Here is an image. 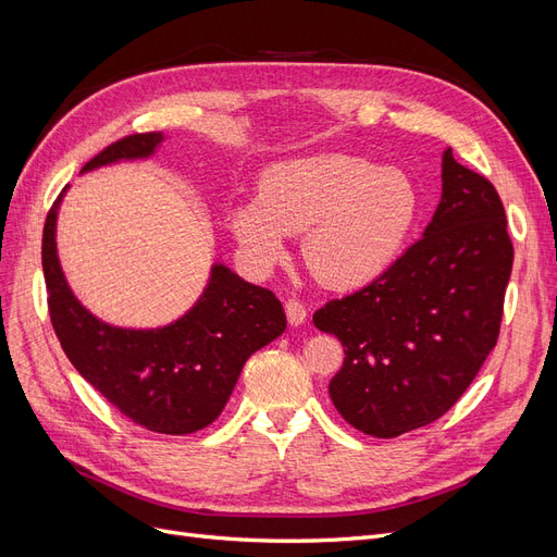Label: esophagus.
<instances>
[{
  "mask_svg": "<svg viewBox=\"0 0 557 557\" xmlns=\"http://www.w3.org/2000/svg\"><path fill=\"white\" fill-rule=\"evenodd\" d=\"M284 312H286V319H289L292 326H302L305 319H308V310H305V305L298 300H286Z\"/></svg>",
  "mask_w": 557,
  "mask_h": 557,
  "instance_id": "esophagus-1",
  "label": "esophagus"
}]
</instances>
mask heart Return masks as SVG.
I'll use <instances>...</instances> for the list:
<instances>
[{"label":"heart","mask_w":557,"mask_h":557,"mask_svg":"<svg viewBox=\"0 0 557 557\" xmlns=\"http://www.w3.org/2000/svg\"><path fill=\"white\" fill-rule=\"evenodd\" d=\"M419 210V189L405 171L319 152L268 166L257 199L228 208V228L259 268L280 263L286 238L305 233L302 259L317 282L354 292L396 265Z\"/></svg>","instance_id":"heart-1"}]
</instances>
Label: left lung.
<instances>
[{
  "instance_id": "1",
  "label": "left lung",
  "mask_w": 557,
  "mask_h": 557,
  "mask_svg": "<svg viewBox=\"0 0 557 557\" xmlns=\"http://www.w3.org/2000/svg\"><path fill=\"white\" fill-rule=\"evenodd\" d=\"M511 263L495 187L446 148L442 201L423 238L384 277L312 317L345 347L329 384L343 419L388 440L446 414L497 343Z\"/></svg>"
}]
</instances>
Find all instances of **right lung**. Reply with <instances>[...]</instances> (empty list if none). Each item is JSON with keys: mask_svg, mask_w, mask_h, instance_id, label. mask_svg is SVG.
<instances>
[{"mask_svg": "<svg viewBox=\"0 0 557 557\" xmlns=\"http://www.w3.org/2000/svg\"><path fill=\"white\" fill-rule=\"evenodd\" d=\"M164 134L120 138L83 166L148 159ZM66 187L44 226V277L50 321L66 358L120 414L164 435H189L210 425L236 386L245 361L286 329L273 292L214 263L201 298L173 324L120 329L97 319L71 292L62 273L55 226Z\"/></svg>", "mask_w": 557, "mask_h": 557, "instance_id": "1", "label": "right lung"}]
</instances>
